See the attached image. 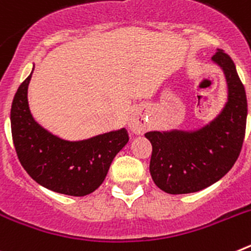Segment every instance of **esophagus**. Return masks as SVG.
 Segmentation results:
<instances>
[{
	"label": "esophagus",
	"instance_id": "obj_1",
	"mask_svg": "<svg viewBox=\"0 0 251 251\" xmlns=\"http://www.w3.org/2000/svg\"><path fill=\"white\" fill-rule=\"evenodd\" d=\"M128 128L134 134H143L146 130V122L138 115H132L128 122Z\"/></svg>",
	"mask_w": 251,
	"mask_h": 251
}]
</instances>
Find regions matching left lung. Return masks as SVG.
<instances>
[{"label": "left lung", "mask_w": 251, "mask_h": 251, "mask_svg": "<svg viewBox=\"0 0 251 251\" xmlns=\"http://www.w3.org/2000/svg\"><path fill=\"white\" fill-rule=\"evenodd\" d=\"M211 61L223 70L227 86L220 112L192 129L174 128L145 134L153 147L151 176L167 194H191L214 185L240 154L248 117L245 89L229 55L219 50Z\"/></svg>", "instance_id": "left-lung-1"}]
</instances>
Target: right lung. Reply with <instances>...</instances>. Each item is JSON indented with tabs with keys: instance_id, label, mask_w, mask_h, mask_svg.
Listing matches in <instances>:
<instances>
[{
	"instance_id": "add662e5",
	"label": "right lung",
	"mask_w": 251,
	"mask_h": 251,
	"mask_svg": "<svg viewBox=\"0 0 251 251\" xmlns=\"http://www.w3.org/2000/svg\"><path fill=\"white\" fill-rule=\"evenodd\" d=\"M34 66L11 106L17 157L31 178L51 191L69 196L92 194L103 183L117 153L128 143L127 130L121 128L80 141H68L49 132L35 121L28 105Z\"/></svg>"
}]
</instances>
